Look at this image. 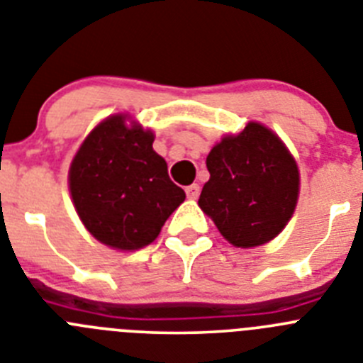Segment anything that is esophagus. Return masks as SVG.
Returning <instances> with one entry per match:
<instances>
[{"label":"esophagus","mask_w":363,"mask_h":363,"mask_svg":"<svg viewBox=\"0 0 363 363\" xmlns=\"http://www.w3.org/2000/svg\"><path fill=\"white\" fill-rule=\"evenodd\" d=\"M185 192H187V198H191V200H196V198L200 196V185L198 184L189 185V187L185 189Z\"/></svg>","instance_id":"34e87169"}]
</instances>
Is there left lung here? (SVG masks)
<instances>
[{"label": "left lung", "mask_w": 363, "mask_h": 363, "mask_svg": "<svg viewBox=\"0 0 363 363\" xmlns=\"http://www.w3.org/2000/svg\"><path fill=\"white\" fill-rule=\"evenodd\" d=\"M209 182L198 205L236 247H256L280 233L293 216L300 176L277 134L251 123L223 138L207 156Z\"/></svg>", "instance_id": "1"}]
</instances>
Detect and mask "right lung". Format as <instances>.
I'll list each match as a JSON object with an SVG mask.
<instances>
[{
	"mask_svg": "<svg viewBox=\"0 0 363 363\" xmlns=\"http://www.w3.org/2000/svg\"><path fill=\"white\" fill-rule=\"evenodd\" d=\"M152 142L150 130L129 127L118 114L101 121L74 156L69 172L74 207L105 245L121 251L149 245L185 200Z\"/></svg>",
	"mask_w": 363,
	"mask_h": 363,
	"instance_id": "right-lung-1",
	"label": "right lung"
}]
</instances>
